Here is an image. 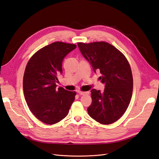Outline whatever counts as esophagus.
<instances>
[{"label":"esophagus","instance_id":"esophagus-1","mask_svg":"<svg viewBox=\"0 0 159 159\" xmlns=\"http://www.w3.org/2000/svg\"><path fill=\"white\" fill-rule=\"evenodd\" d=\"M78 93H79V95H89V91H85V92H84V91H78Z\"/></svg>","mask_w":159,"mask_h":159}]
</instances>
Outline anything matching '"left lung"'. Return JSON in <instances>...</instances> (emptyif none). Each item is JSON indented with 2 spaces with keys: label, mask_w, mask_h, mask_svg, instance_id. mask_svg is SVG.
<instances>
[{
  "label": "left lung",
  "mask_w": 159,
  "mask_h": 159,
  "mask_svg": "<svg viewBox=\"0 0 159 159\" xmlns=\"http://www.w3.org/2000/svg\"><path fill=\"white\" fill-rule=\"evenodd\" d=\"M85 58L95 71H100L103 93L91 90L92 102L88 108L89 116L97 122L109 125L121 118L131 102L133 80L128 60L122 52L106 42H78Z\"/></svg>",
  "instance_id": "1"
}]
</instances>
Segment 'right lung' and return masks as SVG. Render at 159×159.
<instances>
[{"instance_id": "right-lung-1", "label": "right lung", "mask_w": 159, "mask_h": 159, "mask_svg": "<svg viewBox=\"0 0 159 159\" xmlns=\"http://www.w3.org/2000/svg\"><path fill=\"white\" fill-rule=\"evenodd\" d=\"M74 44L55 42L38 50L28 61L23 77V91L31 112L48 125L60 122L68 115L75 91L56 88L62 73V61L76 48Z\"/></svg>"}]
</instances>
